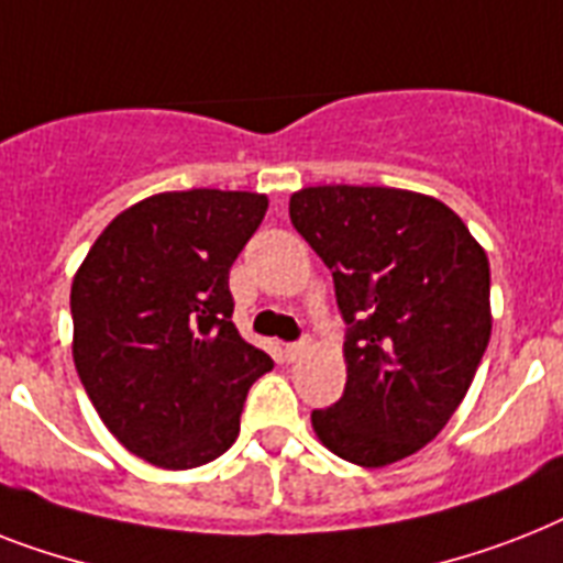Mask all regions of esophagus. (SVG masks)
Returning <instances> with one entry per match:
<instances>
[{"instance_id": "34e87169", "label": "esophagus", "mask_w": 563, "mask_h": 563, "mask_svg": "<svg viewBox=\"0 0 563 563\" xmlns=\"http://www.w3.org/2000/svg\"><path fill=\"white\" fill-rule=\"evenodd\" d=\"M309 350H312V344H309V341H300V344L283 346V353H286V358H289V361H300L306 353H309Z\"/></svg>"}]
</instances>
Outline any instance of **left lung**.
I'll use <instances>...</instances> for the list:
<instances>
[{
	"label": "left lung",
	"instance_id": "8db88e82",
	"mask_svg": "<svg viewBox=\"0 0 563 563\" xmlns=\"http://www.w3.org/2000/svg\"><path fill=\"white\" fill-rule=\"evenodd\" d=\"M289 217L350 323L344 396L312 410L314 437L361 468L399 463L445 428L486 353V251L448 205L399 187H303Z\"/></svg>",
	"mask_w": 563,
	"mask_h": 563
}]
</instances>
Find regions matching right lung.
Segmentation results:
<instances>
[{"mask_svg":"<svg viewBox=\"0 0 563 563\" xmlns=\"http://www.w3.org/2000/svg\"><path fill=\"white\" fill-rule=\"evenodd\" d=\"M266 194L167 190L121 210L71 280V355L91 405L130 454L167 472L217 460L249 387L274 367L234 327L228 272Z\"/></svg>","mask_w":563,"mask_h":563,"instance_id":"obj_1","label":"right lung"}]
</instances>
